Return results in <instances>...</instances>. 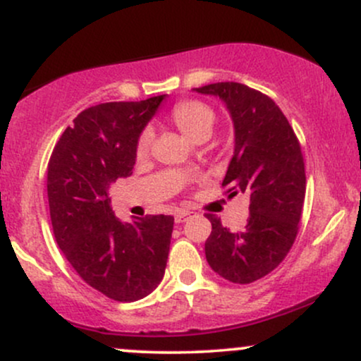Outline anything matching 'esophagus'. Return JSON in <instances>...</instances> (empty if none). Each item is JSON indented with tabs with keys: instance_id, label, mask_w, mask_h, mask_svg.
Wrapping results in <instances>:
<instances>
[{
	"instance_id": "34e87169",
	"label": "esophagus",
	"mask_w": 361,
	"mask_h": 361,
	"mask_svg": "<svg viewBox=\"0 0 361 361\" xmlns=\"http://www.w3.org/2000/svg\"><path fill=\"white\" fill-rule=\"evenodd\" d=\"M192 215H193V212H190V210H178V212L175 214V222L176 224H183V222L188 221Z\"/></svg>"
}]
</instances>
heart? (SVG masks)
Listing matches in <instances>:
<instances>
[{
	"mask_svg": "<svg viewBox=\"0 0 361 361\" xmlns=\"http://www.w3.org/2000/svg\"><path fill=\"white\" fill-rule=\"evenodd\" d=\"M171 118L175 126L180 128L186 137L198 140L204 135L210 134L214 126V111L205 105V103L197 100H185L180 102L171 111ZM152 142V130L144 128L137 139L135 146V154L137 157L147 156Z\"/></svg>",
	"mask_w": 361,
	"mask_h": 361,
	"instance_id": "1",
	"label": "heart"
}]
</instances>
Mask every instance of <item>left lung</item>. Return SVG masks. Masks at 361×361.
Returning a JSON list of instances; mask_svg holds the SVG:
<instances>
[{"label": "left lung", "instance_id": "8db88e82", "mask_svg": "<svg viewBox=\"0 0 361 361\" xmlns=\"http://www.w3.org/2000/svg\"><path fill=\"white\" fill-rule=\"evenodd\" d=\"M226 103L234 122V156L222 186L250 197V219L241 233L207 214L212 233L205 243L210 268L233 283H252L271 273L299 234L305 198V164L300 142L270 97L241 82L195 88Z\"/></svg>", "mask_w": 361, "mask_h": 361}]
</instances>
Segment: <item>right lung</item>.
I'll list each match as a JSON object with an SVG mask.
<instances>
[{"label":"right lung","mask_w":361,"mask_h":361,"mask_svg":"<svg viewBox=\"0 0 361 361\" xmlns=\"http://www.w3.org/2000/svg\"><path fill=\"white\" fill-rule=\"evenodd\" d=\"M163 98L82 110L62 132L47 164L57 246L90 287L117 302L149 295L166 270L175 219L159 214L123 224L109 198L110 183L132 175L140 132Z\"/></svg>","instance_id":"right-lung-1"}]
</instances>
